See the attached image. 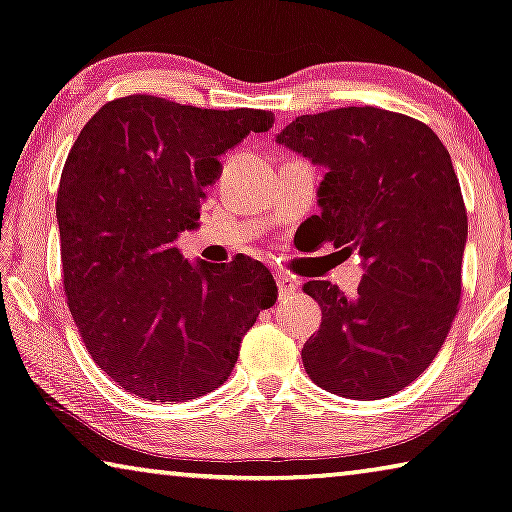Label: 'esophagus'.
<instances>
[{"mask_svg": "<svg viewBox=\"0 0 512 512\" xmlns=\"http://www.w3.org/2000/svg\"><path fill=\"white\" fill-rule=\"evenodd\" d=\"M275 282H278V289L282 296H287L291 291L298 289V282L294 278H289L287 273H275Z\"/></svg>", "mask_w": 512, "mask_h": 512, "instance_id": "1", "label": "esophagus"}]
</instances>
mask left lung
<instances>
[{
    "instance_id": "left-lung-1",
    "label": "left lung",
    "mask_w": 512,
    "mask_h": 512,
    "mask_svg": "<svg viewBox=\"0 0 512 512\" xmlns=\"http://www.w3.org/2000/svg\"><path fill=\"white\" fill-rule=\"evenodd\" d=\"M328 170L319 241L364 259L358 294L310 280L321 328L303 346L307 376L346 399H385L428 369L456 319L467 212L449 150L403 113L344 107L298 116L275 139Z\"/></svg>"
}]
</instances>
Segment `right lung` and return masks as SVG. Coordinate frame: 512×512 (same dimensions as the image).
<instances>
[{"label": "right lung", "instance_id": "right-lung-1", "mask_svg": "<svg viewBox=\"0 0 512 512\" xmlns=\"http://www.w3.org/2000/svg\"><path fill=\"white\" fill-rule=\"evenodd\" d=\"M271 127L262 109L127 95L79 132L56 196L63 289L91 358L125 392L159 403L212 392L278 298L255 259L191 264L177 248L221 177L218 157Z\"/></svg>", "mask_w": 512, "mask_h": 512}]
</instances>
